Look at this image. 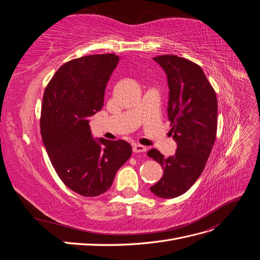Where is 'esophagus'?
Instances as JSON below:
<instances>
[{"mask_svg": "<svg viewBox=\"0 0 260 260\" xmlns=\"http://www.w3.org/2000/svg\"><path fill=\"white\" fill-rule=\"evenodd\" d=\"M132 149H133V152H135V153H143V152L146 151V147L143 146V145H140V144H135V145H133Z\"/></svg>", "mask_w": 260, "mask_h": 260, "instance_id": "obj_1", "label": "esophagus"}]
</instances>
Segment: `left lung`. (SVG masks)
Wrapping results in <instances>:
<instances>
[{
    "label": "left lung",
    "mask_w": 260,
    "mask_h": 260,
    "mask_svg": "<svg viewBox=\"0 0 260 260\" xmlns=\"http://www.w3.org/2000/svg\"><path fill=\"white\" fill-rule=\"evenodd\" d=\"M153 59L167 76V113L177 151L168 158L155 148L147 152L164 169L161 179L149 190L158 198L175 199L196 182L206 166L216 140L218 103L211 84L195 62L176 55Z\"/></svg>",
    "instance_id": "8db88e82"
}]
</instances>
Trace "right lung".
Segmentation results:
<instances>
[{
	"label": "right lung",
	"instance_id": "add662e5",
	"mask_svg": "<svg viewBox=\"0 0 260 260\" xmlns=\"http://www.w3.org/2000/svg\"><path fill=\"white\" fill-rule=\"evenodd\" d=\"M119 56L95 54L60 66L46 86L41 136L59 179L82 196H98L112 186L132 154L123 140L93 139L89 117L104 105L106 84Z\"/></svg>",
	"mask_w": 260,
	"mask_h": 260
}]
</instances>
